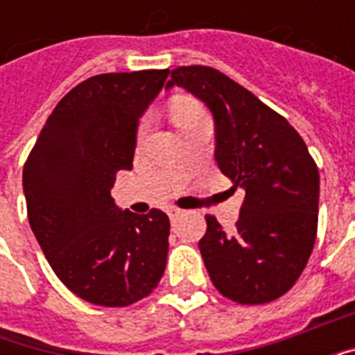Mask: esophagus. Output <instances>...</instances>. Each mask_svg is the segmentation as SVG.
Listing matches in <instances>:
<instances>
[{"instance_id": "esophagus-1", "label": "esophagus", "mask_w": 355, "mask_h": 355, "mask_svg": "<svg viewBox=\"0 0 355 355\" xmlns=\"http://www.w3.org/2000/svg\"><path fill=\"white\" fill-rule=\"evenodd\" d=\"M167 215H169L171 220H177L178 216L182 215V211H180V209H177V207H171L169 211H167Z\"/></svg>"}]
</instances>
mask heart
<instances>
[{"mask_svg":"<svg viewBox=\"0 0 355 355\" xmlns=\"http://www.w3.org/2000/svg\"><path fill=\"white\" fill-rule=\"evenodd\" d=\"M200 112V106L193 101H190V98H177V101L173 102V106H171V119L178 121V119H184V117L196 116Z\"/></svg>","mask_w":355,"mask_h":355,"instance_id":"1","label":"heart"}]
</instances>
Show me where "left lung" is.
I'll use <instances>...</instances> for the list:
<instances>
[{
	"label": "left lung",
	"mask_w": 355,
	"mask_h": 355,
	"mask_svg": "<svg viewBox=\"0 0 355 355\" xmlns=\"http://www.w3.org/2000/svg\"><path fill=\"white\" fill-rule=\"evenodd\" d=\"M198 96L215 119V159L245 190L236 230L207 215L200 251L220 295L264 304L295 285L318 232L320 173L295 127L251 91L209 66H180L167 87Z\"/></svg>",
	"instance_id": "8db88e82"
}]
</instances>
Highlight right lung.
I'll use <instances>...</instances> for the list:
<instances>
[{
	"mask_svg": "<svg viewBox=\"0 0 355 355\" xmlns=\"http://www.w3.org/2000/svg\"><path fill=\"white\" fill-rule=\"evenodd\" d=\"M169 70L101 73L66 94L22 171L28 220L53 272L91 304L148 297L167 264L169 216L121 211L117 171L132 169L137 127Z\"/></svg>",
	"mask_w": 355,
	"mask_h": 355,
	"instance_id": "1",
	"label": "right lung"
}]
</instances>
